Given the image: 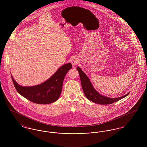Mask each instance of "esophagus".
I'll use <instances>...</instances> for the list:
<instances>
[{"label":"esophagus","mask_w":147,"mask_h":147,"mask_svg":"<svg viewBox=\"0 0 147 147\" xmlns=\"http://www.w3.org/2000/svg\"><path fill=\"white\" fill-rule=\"evenodd\" d=\"M71 62V64H72L73 65H76L77 64V60H76L75 59H73L71 60V62Z\"/></svg>","instance_id":"1"}]
</instances>
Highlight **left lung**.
Segmentation results:
<instances>
[{
  "instance_id": "left-lung-1",
  "label": "left lung",
  "mask_w": 147,
  "mask_h": 147,
  "mask_svg": "<svg viewBox=\"0 0 147 147\" xmlns=\"http://www.w3.org/2000/svg\"><path fill=\"white\" fill-rule=\"evenodd\" d=\"M77 70L80 78L82 89L84 91V94L88 99L98 104L107 105L111 104L116 101L127 96L129 93L125 95L117 98H111L101 95L93 86L89 78L85 74L83 70L79 67H77Z\"/></svg>"
}]
</instances>
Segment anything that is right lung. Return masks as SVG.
<instances>
[{"label":"right lung","instance_id":"right-lung-1","mask_svg":"<svg viewBox=\"0 0 147 147\" xmlns=\"http://www.w3.org/2000/svg\"><path fill=\"white\" fill-rule=\"evenodd\" d=\"M71 68V63L64 64L47 80L32 86H21L11 76L15 88L23 97L36 104H49L55 102L59 98L64 77Z\"/></svg>","mask_w":147,"mask_h":147}]
</instances>
